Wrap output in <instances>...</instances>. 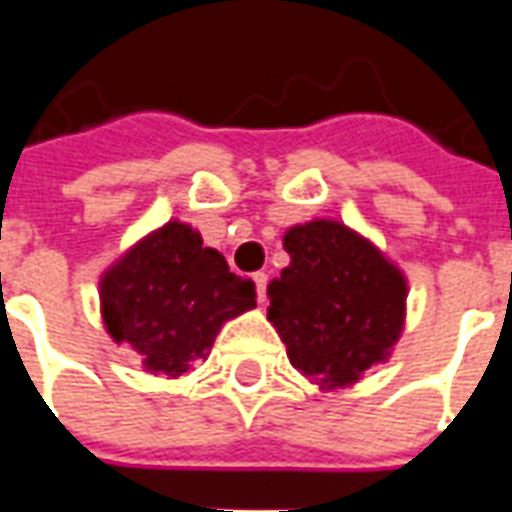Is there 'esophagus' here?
Instances as JSON below:
<instances>
[{
    "mask_svg": "<svg viewBox=\"0 0 512 512\" xmlns=\"http://www.w3.org/2000/svg\"><path fill=\"white\" fill-rule=\"evenodd\" d=\"M252 282H255L257 301H266V285H268V277H266V274H263V271H257L255 277H252Z\"/></svg>",
    "mask_w": 512,
    "mask_h": 512,
    "instance_id": "34e87169",
    "label": "esophagus"
}]
</instances>
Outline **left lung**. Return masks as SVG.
<instances>
[{
  "mask_svg": "<svg viewBox=\"0 0 512 512\" xmlns=\"http://www.w3.org/2000/svg\"><path fill=\"white\" fill-rule=\"evenodd\" d=\"M282 246L290 263L268 282V321L290 365L321 392L354 386L406 329L408 277L340 219L293 224Z\"/></svg>",
  "mask_w": 512,
  "mask_h": 512,
  "instance_id": "8db88e82",
  "label": "left lung"
}]
</instances>
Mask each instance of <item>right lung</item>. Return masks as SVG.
<instances>
[{
  "label": "right lung",
  "mask_w": 512,
  "mask_h": 512,
  "mask_svg": "<svg viewBox=\"0 0 512 512\" xmlns=\"http://www.w3.org/2000/svg\"><path fill=\"white\" fill-rule=\"evenodd\" d=\"M101 321L145 373L180 378L211 354L227 321L249 312L255 285L202 246L197 227L169 219L128 246L98 277Z\"/></svg>",
  "instance_id": "obj_1"
}]
</instances>
